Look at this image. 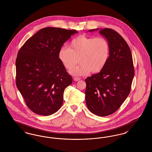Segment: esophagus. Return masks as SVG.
Instances as JSON below:
<instances>
[{
  "label": "esophagus",
  "mask_w": 152,
  "mask_h": 152,
  "mask_svg": "<svg viewBox=\"0 0 152 152\" xmlns=\"http://www.w3.org/2000/svg\"><path fill=\"white\" fill-rule=\"evenodd\" d=\"M81 79L80 77H74L73 78V80H75V81H79Z\"/></svg>",
  "instance_id": "34e87169"
}]
</instances>
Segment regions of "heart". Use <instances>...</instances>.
<instances>
[{"label": "heart", "mask_w": 152, "mask_h": 152, "mask_svg": "<svg viewBox=\"0 0 152 152\" xmlns=\"http://www.w3.org/2000/svg\"><path fill=\"white\" fill-rule=\"evenodd\" d=\"M109 55L110 45L105 38L81 35L72 40L68 48H60L58 58L65 68H72L69 71L71 75L84 76L91 72H100L107 63ZM79 59L81 64L74 67Z\"/></svg>", "instance_id": "heart-1"}]
</instances>
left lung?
<instances>
[{
	"label": "left lung",
	"mask_w": 152,
	"mask_h": 152,
	"mask_svg": "<svg viewBox=\"0 0 152 152\" xmlns=\"http://www.w3.org/2000/svg\"><path fill=\"white\" fill-rule=\"evenodd\" d=\"M99 33L108 41L110 55L101 71L86 79V101L92 113L103 117L115 113L126 100L134 69L130 48L123 37L110 28H100Z\"/></svg>",
	"instance_id": "8db88e82"
}]
</instances>
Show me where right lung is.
Segmentation results:
<instances>
[{
    "label": "right lung",
    "instance_id": "obj_1",
    "mask_svg": "<svg viewBox=\"0 0 152 152\" xmlns=\"http://www.w3.org/2000/svg\"><path fill=\"white\" fill-rule=\"evenodd\" d=\"M76 30L45 27L28 39L16 60V84L33 112L50 116L61 108L65 88L72 83L58 58Z\"/></svg>",
    "mask_w": 152,
    "mask_h": 152
}]
</instances>
